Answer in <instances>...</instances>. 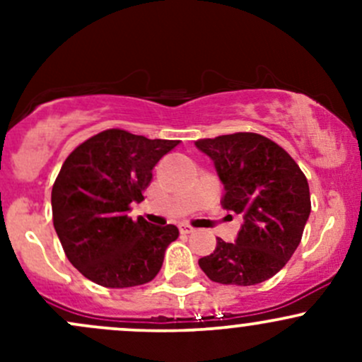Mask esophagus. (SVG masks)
<instances>
[{
  "instance_id": "obj_1",
  "label": "esophagus",
  "mask_w": 362,
  "mask_h": 362,
  "mask_svg": "<svg viewBox=\"0 0 362 362\" xmlns=\"http://www.w3.org/2000/svg\"><path fill=\"white\" fill-rule=\"evenodd\" d=\"M180 233L182 235H191V233H194V228L189 224H180Z\"/></svg>"
}]
</instances>
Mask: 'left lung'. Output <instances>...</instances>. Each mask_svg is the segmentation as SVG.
<instances>
[{"label": "left lung", "mask_w": 362, "mask_h": 362, "mask_svg": "<svg viewBox=\"0 0 362 362\" xmlns=\"http://www.w3.org/2000/svg\"><path fill=\"white\" fill-rule=\"evenodd\" d=\"M226 194L222 206L242 215L236 243L217 238L199 259L204 275L226 286H255L272 279L301 242L312 203L305 173L280 145L257 133L203 138Z\"/></svg>", "instance_id": "8db88e82"}]
</instances>
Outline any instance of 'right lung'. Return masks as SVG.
Instances as JSON below:
<instances>
[{"instance_id": "right-lung-1", "label": "right lung", "mask_w": 362, "mask_h": 362, "mask_svg": "<svg viewBox=\"0 0 362 362\" xmlns=\"http://www.w3.org/2000/svg\"><path fill=\"white\" fill-rule=\"evenodd\" d=\"M177 145L107 129L64 160L52 187V221L68 261L86 279L110 289L156 279L178 229L133 221L127 211L144 202L152 170Z\"/></svg>"}]
</instances>
